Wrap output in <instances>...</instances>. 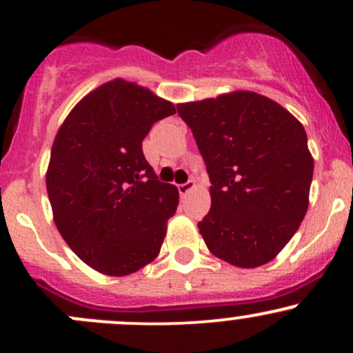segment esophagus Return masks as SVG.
Segmentation results:
<instances>
[{"label": "esophagus", "mask_w": 353, "mask_h": 353, "mask_svg": "<svg viewBox=\"0 0 353 353\" xmlns=\"http://www.w3.org/2000/svg\"><path fill=\"white\" fill-rule=\"evenodd\" d=\"M194 188H196V182H194V181H188V182H184V184L177 185V189H179L181 196H185V194H188L189 190H192Z\"/></svg>", "instance_id": "34e87169"}]
</instances>
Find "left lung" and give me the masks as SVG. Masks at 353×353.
<instances>
[{
    "mask_svg": "<svg viewBox=\"0 0 353 353\" xmlns=\"http://www.w3.org/2000/svg\"><path fill=\"white\" fill-rule=\"evenodd\" d=\"M210 179L197 224L208 249L254 269L277 257L309 208L314 157L297 117L270 98L232 91L177 104Z\"/></svg>",
    "mask_w": 353,
    "mask_h": 353,
    "instance_id": "8db88e82",
    "label": "left lung"
}]
</instances>
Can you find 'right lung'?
<instances>
[{"mask_svg":"<svg viewBox=\"0 0 353 353\" xmlns=\"http://www.w3.org/2000/svg\"><path fill=\"white\" fill-rule=\"evenodd\" d=\"M174 112L171 101L116 78L59 125L46 171L52 219L72 252L101 274H134L161 252L179 190L157 181L143 141Z\"/></svg>","mask_w":353,"mask_h":353,"instance_id":"1","label":"right lung"}]
</instances>
